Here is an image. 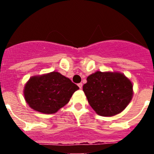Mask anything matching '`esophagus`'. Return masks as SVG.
<instances>
[{
    "label": "esophagus",
    "instance_id": "1",
    "mask_svg": "<svg viewBox=\"0 0 154 154\" xmlns=\"http://www.w3.org/2000/svg\"><path fill=\"white\" fill-rule=\"evenodd\" d=\"M78 85H79V87L80 89H82V82H80V83H79Z\"/></svg>",
    "mask_w": 154,
    "mask_h": 154
}]
</instances>
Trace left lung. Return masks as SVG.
I'll return each mask as SVG.
<instances>
[{"mask_svg": "<svg viewBox=\"0 0 154 154\" xmlns=\"http://www.w3.org/2000/svg\"><path fill=\"white\" fill-rule=\"evenodd\" d=\"M82 89L91 107L103 116L122 112L133 96L131 82L119 72H96L88 76Z\"/></svg>", "mask_w": 154, "mask_h": 154, "instance_id": "1", "label": "left lung"}]
</instances>
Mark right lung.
<instances>
[{"instance_id":"obj_1","label":"right lung","mask_w":154,"mask_h":154,"mask_svg":"<svg viewBox=\"0 0 154 154\" xmlns=\"http://www.w3.org/2000/svg\"><path fill=\"white\" fill-rule=\"evenodd\" d=\"M79 89L69 78L52 72L31 77L24 87V95L31 108L42 113L51 114L67 104Z\"/></svg>"}]
</instances>
